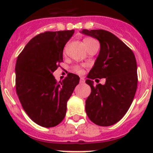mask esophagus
Returning a JSON list of instances; mask_svg holds the SVG:
<instances>
[{"label": "esophagus", "mask_w": 153, "mask_h": 153, "mask_svg": "<svg viewBox=\"0 0 153 153\" xmlns=\"http://www.w3.org/2000/svg\"><path fill=\"white\" fill-rule=\"evenodd\" d=\"M79 83H81V84H83V83H85V79L83 77H80V79H79Z\"/></svg>", "instance_id": "34e87169"}]
</instances>
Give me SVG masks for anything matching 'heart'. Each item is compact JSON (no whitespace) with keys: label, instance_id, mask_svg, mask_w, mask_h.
I'll list each match as a JSON object with an SVG mask.
<instances>
[{"label":"heart","instance_id":"obj_1","mask_svg":"<svg viewBox=\"0 0 153 153\" xmlns=\"http://www.w3.org/2000/svg\"><path fill=\"white\" fill-rule=\"evenodd\" d=\"M89 40V38L85 39L84 40ZM75 71L76 73H79V74H81V73H83V70H81V69H79V67H76V68H75Z\"/></svg>","mask_w":153,"mask_h":153}]
</instances>
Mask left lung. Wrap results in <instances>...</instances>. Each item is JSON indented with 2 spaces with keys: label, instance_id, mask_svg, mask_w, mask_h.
<instances>
[{
  "label": "left lung",
  "instance_id": "left-lung-1",
  "mask_svg": "<svg viewBox=\"0 0 153 153\" xmlns=\"http://www.w3.org/2000/svg\"><path fill=\"white\" fill-rule=\"evenodd\" d=\"M80 33L99 40L100 50L86 83L91 93L86 100V113L95 124L109 126L119 122L130 107L137 89L135 55L123 42L104 30H83ZM106 78L104 85L93 86L92 79Z\"/></svg>",
  "mask_w": 153,
  "mask_h": 153
}]
</instances>
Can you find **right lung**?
Listing matches in <instances>:
<instances>
[{
    "label": "right lung",
    "mask_w": 153,
    "mask_h": 153,
    "mask_svg": "<svg viewBox=\"0 0 153 153\" xmlns=\"http://www.w3.org/2000/svg\"><path fill=\"white\" fill-rule=\"evenodd\" d=\"M74 30L47 31L27 43L16 62V91L23 109L33 122L46 128L64 119L67 103L79 77L69 74L57 83L53 73L63 62L65 44Z\"/></svg>",
    "instance_id": "1"
}]
</instances>
